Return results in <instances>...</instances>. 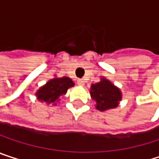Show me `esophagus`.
I'll return each instance as SVG.
<instances>
[{
    "mask_svg": "<svg viewBox=\"0 0 159 159\" xmlns=\"http://www.w3.org/2000/svg\"><path fill=\"white\" fill-rule=\"evenodd\" d=\"M77 84H78L79 85H84V81L83 79H77Z\"/></svg>",
    "mask_w": 159,
    "mask_h": 159,
    "instance_id": "esophagus-1",
    "label": "esophagus"
}]
</instances>
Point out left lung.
Listing matches in <instances>:
<instances>
[{"mask_svg":"<svg viewBox=\"0 0 159 159\" xmlns=\"http://www.w3.org/2000/svg\"><path fill=\"white\" fill-rule=\"evenodd\" d=\"M90 94L92 98L97 101L96 108L100 111L116 108L121 99L120 89L105 78H101L100 82L91 85Z\"/></svg>","mask_w":159,"mask_h":159,"instance_id":"left-lung-1","label":"left lung"}]
</instances>
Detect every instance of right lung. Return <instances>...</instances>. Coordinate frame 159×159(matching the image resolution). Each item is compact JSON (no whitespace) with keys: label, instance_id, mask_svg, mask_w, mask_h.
<instances>
[{"label":"right lung","instance_id":"obj_1","mask_svg":"<svg viewBox=\"0 0 159 159\" xmlns=\"http://www.w3.org/2000/svg\"><path fill=\"white\" fill-rule=\"evenodd\" d=\"M74 82L69 77L63 76L61 78H54L48 81L37 92L38 99L47 102L48 104L54 103L58 100L60 96L64 95L68 88L74 86Z\"/></svg>","mask_w":159,"mask_h":159}]
</instances>
